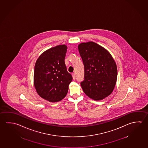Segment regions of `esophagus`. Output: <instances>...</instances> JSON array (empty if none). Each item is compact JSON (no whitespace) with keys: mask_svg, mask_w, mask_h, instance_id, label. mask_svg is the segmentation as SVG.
<instances>
[{"mask_svg":"<svg viewBox=\"0 0 148 148\" xmlns=\"http://www.w3.org/2000/svg\"><path fill=\"white\" fill-rule=\"evenodd\" d=\"M72 77H73V79L75 80L76 79V76H75V73H72Z\"/></svg>","mask_w":148,"mask_h":148,"instance_id":"34e87169","label":"esophagus"}]
</instances>
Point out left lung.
Returning a JSON list of instances; mask_svg holds the SVG:
<instances>
[{
	"instance_id": "8db88e82",
	"label": "left lung",
	"mask_w": 148,
	"mask_h": 148,
	"mask_svg": "<svg viewBox=\"0 0 148 148\" xmlns=\"http://www.w3.org/2000/svg\"><path fill=\"white\" fill-rule=\"evenodd\" d=\"M78 50L84 65V79L80 82L84 92L94 100L108 97L117 79L116 64L112 55L93 42L80 44Z\"/></svg>"
}]
</instances>
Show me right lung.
Returning a JSON list of instances; mask_svg holds the SVG:
<instances>
[{
    "label": "right lung",
    "instance_id": "obj_1",
    "mask_svg": "<svg viewBox=\"0 0 148 148\" xmlns=\"http://www.w3.org/2000/svg\"><path fill=\"white\" fill-rule=\"evenodd\" d=\"M66 51L65 45L52 47L42 53L35 64L34 87L38 95L49 102L63 99L73 79L64 62Z\"/></svg>",
    "mask_w": 148,
    "mask_h": 148
}]
</instances>
